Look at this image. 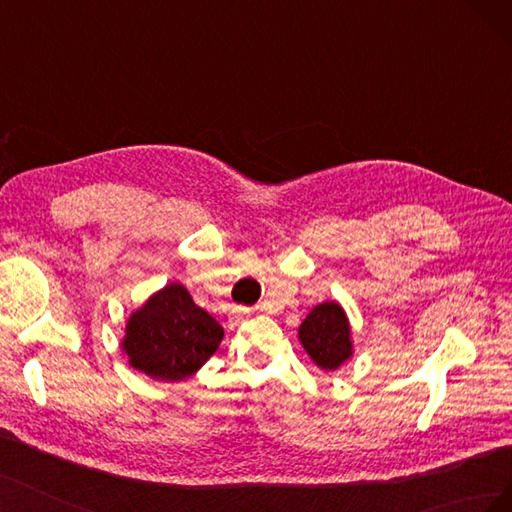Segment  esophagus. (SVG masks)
<instances>
[{
  "mask_svg": "<svg viewBox=\"0 0 512 512\" xmlns=\"http://www.w3.org/2000/svg\"><path fill=\"white\" fill-rule=\"evenodd\" d=\"M243 314H245V312H243Z\"/></svg>",
  "mask_w": 512,
  "mask_h": 512,
  "instance_id": "34e87169",
  "label": "esophagus"
}]
</instances>
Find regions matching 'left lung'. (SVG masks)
<instances>
[{"instance_id": "obj_1", "label": "left lung", "mask_w": 512, "mask_h": 512, "mask_svg": "<svg viewBox=\"0 0 512 512\" xmlns=\"http://www.w3.org/2000/svg\"><path fill=\"white\" fill-rule=\"evenodd\" d=\"M299 342L320 369L335 371L352 359V331L344 307L337 301L318 303L299 327Z\"/></svg>"}]
</instances>
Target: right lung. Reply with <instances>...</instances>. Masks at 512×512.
<instances>
[{
	"label": "right lung",
	"instance_id": "1",
	"mask_svg": "<svg viewBox=\"0 0 512 512\" xmlns=\"http://www.w3.org/2000/svg\"><path fill=\"white\" fill-rule=\"evenodd\" d=\"M224 329L183 284L170 282L130 314L121 350L132 369L158 380L194 376L220 348Z\"/></svg>",
	"mask_w": 512,
	"mask_h": 512
}]
</instances>
